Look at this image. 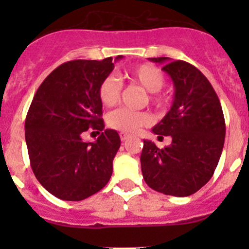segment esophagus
I'll return each mask as SVG.
<instances>
[{
    "label": "esophagus",
    "instance_id": "obj_1",
    "mask_svg": "<svg viewBox=\"0 0 249 249\" xmlns=\"http://www.w3.org/2000/svg\"><path fill=\"white\" fill-rule=\"evenodd\" d=\"M129 137H130V135L126 134V132H122V134H120V140L122 141H126Z\"/></svg>",
    "mask_w": 249,
    "mask_h": 249
}]
</instances>
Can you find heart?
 <instances>
[{
	"label": "heart",
	"instance_id": "heart-1",
	"mask_svg": "<svg viewBox=\"0 0 249 249\" xmlns=\"http://www.w3.org/2000/svg\"><path fill=\"white\" fill-rule=\"evenodd\" d=\"M125 77L131 83L139 84L150 92L149 100L158 108L167 105L166 97L158 91L165 85V76L160 69L150 64H143L127 72ZM123 85L114 76H107L99 85V99L106 107H113L119 102L122 96ZM152 123V117L147 112H136L127 108H119L107 115V124L109 127L123 132H136L140 127L147 126Z\"/></svg>",
	"mask_w": 249,
	"mask_h": 249
}]
</instances>
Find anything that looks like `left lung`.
I'll return each mask as SVG.
<instances>
[{
	"mask_svg": "<svg viewBox=\"0 0 249 249\" xmlns=\"http://www.w3.org/2000/svg\"><path fill=\"white\" fill-rule=\"evenodd\" d=\"M164 62L172 78L175 97L171 109L153 132L170 136L172 143L158 148L143 140L141 170L152 189L172 196H189L211 179L222 155L225 120L214 89L200 70L183 60L150 57Z\"/></svg>",
	"mask_w": 249,
	"mask_h": 249,
	"instance_id": "1",
	"label": "left lung"
}]
</instances>
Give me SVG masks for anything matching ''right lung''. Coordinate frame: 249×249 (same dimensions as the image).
Listing matches in <instances>:
<instances>
[{"label":"right lung","instance_id":"1","mask_svg":"<svg viewBox=\"0 0 249 249\" xmlns=\"http://www.w3.org/2000/svg\"><path fill=\"white\" fill-rule=\"evenodd\" d=\"M113 69L112 57L67 61L43 80L32 100L25 120L30 164L37 180L59 199H87L112 176L120 137L105 130L99 85ZM88 129L100 134L95 142L82 141Z\"/></svg>","mask_w":249,"mask_h":249}]
</instances>
